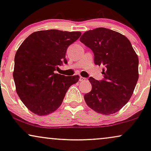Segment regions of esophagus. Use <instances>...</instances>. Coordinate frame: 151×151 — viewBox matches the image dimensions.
Wrapping results in <instances>:
<instances>
[{"label":"esophagus","instance_id":"1","mask_svg":"<svg viewBox=\"0 0 151 151\" xmlns=\"http://www.w3.org/2000/svg\"><path fill=\"white\" fill-rule=\"evenodd\" d=\"M86 78H84V77H80V78H79V81H86Z\"/></svg>","mask_w":151,"mask_h":151}]
</instances>
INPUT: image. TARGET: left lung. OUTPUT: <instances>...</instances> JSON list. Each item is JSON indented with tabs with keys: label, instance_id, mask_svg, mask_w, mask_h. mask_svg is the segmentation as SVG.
<instances>
[{
	"label": "left lung",
	"instance_id": "obj_1",
	"mask_svg": "<svg viewBox=\"0 0 151 151\" xmlns=\"http://www.w3.org/2000/svg\"><path fill=\"white\" fill-rule=\"evenodd\" d=\"M80 42L93 51L94 63L104 66V79H88L92 90L84 95L86 102L103 115L116 113L128 102L136 86L138 56L125 36L108 28L85 32Z\"/></svg>",
	"mask_w": 151,
	"mask_h": 151
}]
</instances>
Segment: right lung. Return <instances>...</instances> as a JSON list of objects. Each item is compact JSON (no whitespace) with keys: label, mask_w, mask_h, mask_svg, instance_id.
Segmentation results:
<instances>
[{"label":"right lung","mask_w":151,"mask_h":151,"mask_svg":"<svg viewBox=\"0 0 151 151\" xmlns=\"http://www.w3.org/2000/svg\"><path fill=\"white\" fill-rule=\"evenodd\" d=\"M81 35L78 31L40 30L21 45L15 54L13 77L17 94L30 111L38 116L53 113L78 81V75L66 77L55 71L68 63L67 49Z\"/></svg>","instance_id":"1"}]
</instances>
